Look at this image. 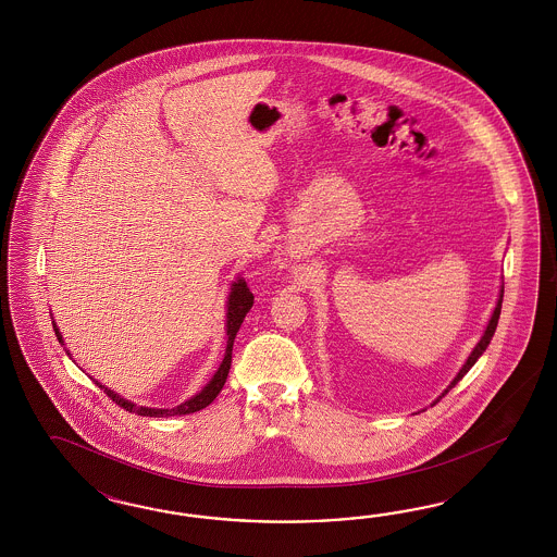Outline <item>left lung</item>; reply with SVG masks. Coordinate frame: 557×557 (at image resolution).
Masks as SVG:
<instances>
[{
	"label": "left lung",
	"mask_w": 557,
	"mask_h": 557,
	"mask_svg": "<svg viewBox=\"0 0 557 557\" xmlns=\"http://www.w3.org/2000/svg\"><path fill=\"white\" fill-rule=\"evenodd\" d=\"M503 294H505V289H500V298H498V304H496V308H494V314H492V319H490L488 326H486V333H484V337L480 338V343L475 345V349H473L472 355L468 357V361H466V366L459 370V373L456 375V380L451 382V386L445 389L441 396H438L437 400L433 403V405H437L438 400L449 392L451 388H456L457 382L468 373V371L472 370L473 363L480 359V355L486 351V347L490 345V341L494 337V331H496V326H498V319H500V308H503Z\"/></svg>",
	"instance_id": "obj_1"
}]
</instances>
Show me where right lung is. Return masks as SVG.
Instances as JSON below:
<instances>
[{"label": "right lung", "mask_w": 557, "mask_h": 557, "mask_svg": "<svg viewBox=\"0 0 557 557\" xmlns=\"http://www.w3.org/2000/svg\"><path fill=\"white\" fill-rule=\"evenodd\" d=\"M251 306H253V294L249 292L245 280H238V282L233 284V292H231V298H228V312H226V335H228V341H226L224 359L220 363L219 371L214 373V377L210 380V384L203 386L200 394H196L194 398H189L184 405L175 406V408H145V406H136L133 403H128V400H124V398H120L112 389L103 388L98 382L96 384L108 394V398L112 403H116L120 408H124L128 412L140 414V417H175V414H189V412L202 410L210 403H214V398L219 396L220 389H222L224 382H226V375L231 371V361H233V343H235L236 333H238L240 324L245 321L247 312L251 310ZM54 335L59 338V343H63L59 329H54Z\"/></svg>", "instance_id": "1"}]
</instances>
